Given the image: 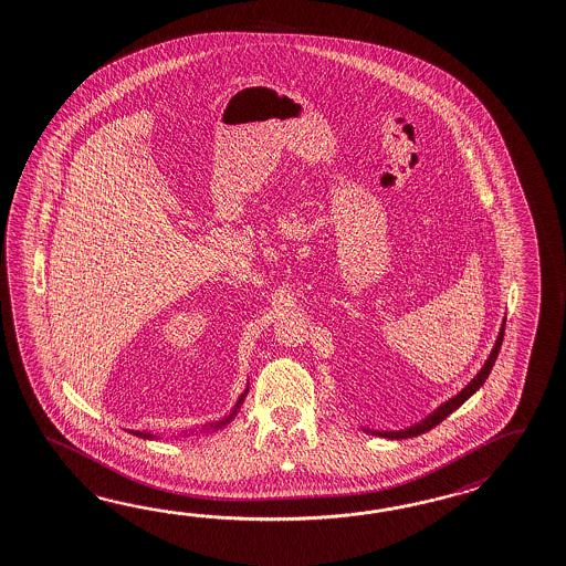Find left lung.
Instances as JSON below:
<instances>
[{"label": "left lung", "instance_id": "8db88e82", "mask_svg": "<svg viewBox=\"0 0 566 566\" xmlns=\"http://www.w3.org/2000/svg\"><path fill=\"white\" fill-rule=\"evenodd\" d=\"M503 332H505V322L501 324L500 336H497V340H495V346H493L491 355L486 358L483 368L476 373V377H474L473 381L469 382V385H467L460 394L454 395L452 399L444 401L440 408L434 409L430 416H426L423 420L418 421V423H413V426H409L406 430H395V432L367 430V432L375 436H382V438H391V440H401V438H413V436L426 434V432H430L432 428H436L440 421L447 420L448 416H450L454 409H459L460 406L471 397V395L479 391V387H483V382L486 381V377H489V373H491V368H493L495 360H497V355H500L501 342H503Z\"/></svg>", "mask_w": 566, "mask_h": 566}]
</instances>
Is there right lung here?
I'll list each match as a JSON object with an SVG mask.
<instances>
[{"label":"right lung","instance_id":"1","mask_svg":"<svg viewBox=\"0 0 566 566\" xmlns=\"http://www.w3.org/2000/svg\"><path fill=\"white\" fill-rule=\"evenodd\" d=\"M249 394V387H247V391L238 397L237 406L232 409V413L230 416H226L224 420L218 421V423H211L210 430H218V428H224L226 423H230V420L234 418L238 413V409L242 406V401H244V397ZM130 434L138 436V438H148V440H153V438H157L155 434H150V432H140V430H130ZM191 434H193V430H191ZM184 436H187V432H184Z\"/></svg>","mask_w":566,"mask_h":566}]
</instances>
